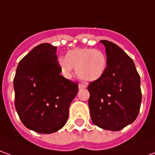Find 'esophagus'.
Here are the masks:
<instances>
[{
  "label": "esophagus",
  "instance_id": "1",
  "mask_svg": "<svg viewBox=\"0 0 155 155\" xmlns=\"http://www.w3.org/2000/svg\"><path fill=\"white\" fill-rule=\"evenodd\" d=\"M84 88H86V84H79V89H84Z\"/></svg>",
  "mask_w": 155,
  "mask_h": 155
}]
</instances>
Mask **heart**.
<instances>
[{"label": "heart", "instance_id": "1", "mask_svg": "<svg viewBox=\"0 0 155 155\" xmlns=\"http://www.w3.org/2000/svg\"><path fill=\"white\" fill-rule=\"evenodd\" d=\"M61 73L71 77L73 67L79 77L88 82L101 79L107 67V58L103 51L92 48H74L66 53L65 58L58 60Z\"/></svg>", "mask_w": 155, "mask_h": 155}]
</instances>
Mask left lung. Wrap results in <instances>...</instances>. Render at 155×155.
I'll return each instance as SVG.
<instances>
[{
    "mask_svg": "<svg viewBox=\"0 0 155 155\" xmlns=\"http://www.w3.org/2000/svg\"><path fill=\"white\" fill-rule=\"evenodd\" d=\"M107 54L103 76L89 84L92 122L103 130L118 131L133 123L139 114L142 94L140 77L133 60L109 41H101Z\"/></svg>",
    "mask_w": 155,
    "mask_h": 155,
    "instance_id": "left-lung-1",
    "label": "left lung"
}]
</instances>
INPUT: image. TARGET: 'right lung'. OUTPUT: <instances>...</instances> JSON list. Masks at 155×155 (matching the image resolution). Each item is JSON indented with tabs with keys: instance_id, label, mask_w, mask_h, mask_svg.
Instances as JSON below:
<instances>
[{
	"instance_id": "1",
	"label": "right lung",
	"mask_w": 155,
	"mask_h": 155,
	"mask_svg": "<svg viewBox=\"0 0 155 155\" xmlns=\"http://www.w3.org/2000/svg\"><path fill=\"white\" fill-rule=\"evenodd\" d=\"M57 47L43 43L19 62L14 78L15 106L26 128L51 134L66 124L78 84L60 74Z\"/></svg>"
}]
</instances>
